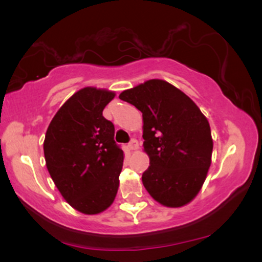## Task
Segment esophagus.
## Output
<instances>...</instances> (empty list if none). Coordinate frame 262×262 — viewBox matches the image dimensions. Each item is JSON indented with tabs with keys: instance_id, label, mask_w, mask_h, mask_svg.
I'll return each instance as SVG.
<instances>
[{
	"instance_id": "obj_1",
	"label": "esophagus",
	"mask_w": 262,
	"mask_h": 262,
	"mask_svg": "<svg viewBox=\"0 0 262 262\" xmlns=\"http://www.w3.org/2000/svg\"><path fill=\"white\" fill-rule=\"evenodd\" d=\"M128 148L130 150H137L138 148H139V144H138L137 139H132L130 141H129L128 144Z\"/></svg>"
}]
</instances>
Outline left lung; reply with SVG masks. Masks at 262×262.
<instances>
[{"instance_id":"left-lung-1","label":"left lung","mask_w":262,"mask_h":262,"mask_svg":"<svg viewBox=\"0 0 262 262\" xmlns=\"http://www.w3.org/2000/svg\"><path fill=\"white\" fill-rule=\"evenodd\" d=\"M119 98L143 113V145L150 160L141 176L144 187L162 206L191 202L212 162L213 140L204 114L181 90L159 79L125 90Z\"/></svg>"}]
</instances>
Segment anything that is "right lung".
<instances>
[{"instance_id": "obj_1", "label": "right lung", "mask_w": 262, "mask_h": 262, "mask_svg": "<svg viewBox=\"0 0 262 262\" xmlns=\"http://www.w3.org/2000/svg\"><path fill=\"white\" fill-rule=\"evenodd\" d=\"M116 93L85 87L60 107L48 127L44 156L65 201L83 214H98L116 198L124 154L114 125L103 117Z\"/></svg>"}]
</instances>
